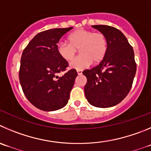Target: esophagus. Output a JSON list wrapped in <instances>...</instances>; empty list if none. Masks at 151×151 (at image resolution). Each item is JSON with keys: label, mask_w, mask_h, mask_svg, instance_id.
I'll use <instances>...</instances> for the list:
<instances>
[{"label": "esophagus", "mask_w": 151, "mask_h": 151, "mask_svg": "<svg viewBox=\"0 0 151 151\" xmlns=\"http://www.w3.org/2000/svg\"><path fill=\"white\" fill-rule=\"evenodd\" d=\"M77 74H78V75H81V74H83L82 70H77Z\"/></svg>", "instance_id": "1"}]
</instances>
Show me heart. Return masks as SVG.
Segmentation results:
<instances>
[{"label": "heart", "instance_id": "b5f03b06", "mask_svg": "<svg viewBox=\"0 0 151 151\" xmlns=\"http://www.w3.org/2000/svg\"><path fill=\"white\" fill-rule=\"evenodd\" d=\"M69 43L59 42L56 51L59 56L66 61L72 60L78 49L81 54L71 60L69 65L71 68L82 70L89 66L94 61H102L107 51V40L101 33H94L92 30L79 29L68 36Z\"/></svg>", "mask_w": 151, "mask_h": 151}]
</instances>
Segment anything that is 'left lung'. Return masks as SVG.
I'll list each match as a JSON object with an SVG mask.
<instances>
[{
  "mask_svg": "<svg viewBox=\"0 0 151 151\" xmlns=\"http://www.w3.org/2000/svg\"><path fill=\"white\" fill-rule=\"evenodd\" d=\"M107 40V51L104 60L95 67L86 69L84 87L90 104L100 108L117 105L128 95L136 71L134 52L119 29L107 25H93Z\"/></svg>",
  "mask_w": 151,
  "mask_h": 151,
  "instance_id": "8db88e82",
  "label": "left lung"
}]
</instances>
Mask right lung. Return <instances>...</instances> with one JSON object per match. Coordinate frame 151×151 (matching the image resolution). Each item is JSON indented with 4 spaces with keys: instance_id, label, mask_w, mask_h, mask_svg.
I'll list each match as a JSON object with an SVG mask.
<instances>
[{
    "instance_id": "1",
    "label": "right lung",
    "mask_w": 151,
    "mask_h": 151,
    "mask_svg": "<svg viewBox=\"0 0 151 151\" xmlns=\"http://www.w3.org/2000/svg\"><path fill=\"white\" fill-rule=\"evenodd\" d=\"M73 27L55 28L34 36L24 50L21 59L19 80L24 94L36 108L55 111L68 104L77 76L71 69L62 77L68 63L59 56L56 45L63 35Z\"/></svg>"
}]
</instances>
